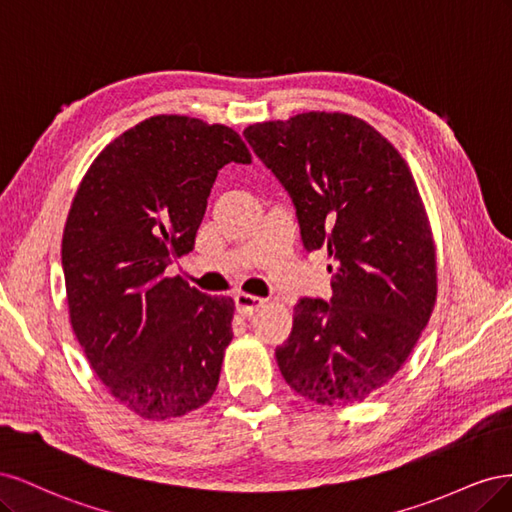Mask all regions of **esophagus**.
I'll return each mask as SVG.
<instances>
[{"label": "esophagus", "instance_id": "obj_1", "mask_svg": "<svg viewBox=\"0 0 512 512\" xmlns=\"http://www.w3.org/2000/svg\"><path fill=\"white\" fill-rule=\"evenodd\" d=\"M235 305L239 309V314L243 316H252L254 312H258V309L265 305V299L256 297V294H247V292H239L235 297Z\"/></svg>", "mask_w": 512, "mask_h": 512}]
</instances>
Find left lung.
<instances>
[{
	"label": "left lung",
	"mask_w": 512,
	"mask_h": 512,
	"mask_svg": "<svg viewBox=\"0 0 512 512\" xmlns=\"http://www.w3.org/2000/svg\"><path fill=\"white\" fill-rule=\"evenodd\" d=\"M284 185L307 252H329V301L301 299L275 359L290 389L320 406L361 404L406 363L436 303V247L406 160L344 113H301L245 128Z\"/></svg>",
	"instance_id": "obj_1"
}]
</instances>
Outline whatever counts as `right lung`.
<instances>
[{"label": "right lung", "mask_w": 512, "mask_h": 512, "mask_svg": "<svg viewBox=\"0 0 512 512\" xmlns=\"http://www.w3.org/2000/svg\"><path fill=\"white\" fill-rule=\"evenodd\" d=\"M250 164L220 123L156 115L89 166L61 239L72 331L111 395L149 421L205 406L232 339L235 301L164 271L194 250L218 170Z\"/></svg>", "instance_id": "1"}]
</instances>
